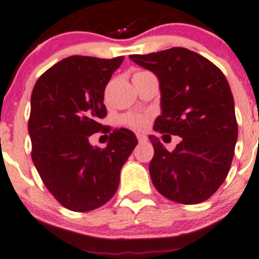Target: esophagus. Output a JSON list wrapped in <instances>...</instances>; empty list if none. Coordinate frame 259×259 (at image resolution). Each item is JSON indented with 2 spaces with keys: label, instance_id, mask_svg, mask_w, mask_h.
I'll return each instance as SVG.
<instances>
[{
  "label": "esophagus",
  "instance_id": "obj_1",
  "mask_svg": "<svg viewBox=\"0 0 259 259\" xmlns=\"http://www.w3.org/2000/svg\"><path fill=\"white\" fill-rule=\"evenodd\" d=\"M137 138L139 142H146L147 139H148V138H147V135H144V134H137Z\"/></svg>",
  "mask_w": 259,
  "mask_h": 259
}]
</instances>
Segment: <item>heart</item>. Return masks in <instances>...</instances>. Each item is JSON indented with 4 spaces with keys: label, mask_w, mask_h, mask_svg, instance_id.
Listing matches in <instances>:
<instances>
[{
    "label": "heart",
    "mask_w": 259,
    "mask_h": 259,
    "mask_svg": "<svg viewBox=\"0 0 259 259\" xmlns=\"http://www.w3.org/2000/svg\"><path fill=\"white\" fill-rule=\"evenodd\" d=\"M143 72L147 71H138L134 75L143 74ZM121 122L126 126L132 127V129L143 130L148 125V115H146V113H126L121 117Z\"/></svg>",
    "instance_id": "1"
}]
</instances>
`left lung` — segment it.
Here are the masks:
<instances>
[{
    "label": "left lung",
    "instance_id": "1",
    "mask_svg": "<svg viewBox=\"0 0 259 259\" xmlns=\"http://www.w3.org/2000/svg\"><path fill=\"white\" fill-rule=\"evenodd\" d=\"M129 57L159 80L162 113L153 129L181 137L172 152L158 138L149 137L154 148L149 163L154 188L181 204L204 202L228 176L238 139L228 79L216 65L188 48Z\"/></svg>",
    "mask_w": 259,
    "mask_h": 259
}]
</instances>
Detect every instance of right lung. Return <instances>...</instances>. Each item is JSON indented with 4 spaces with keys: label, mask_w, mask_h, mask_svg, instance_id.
Returning <instances> with one entry per match:
<instances>
[{
    "label": "right lung",
    "mask_w": 259,
    "mask_h": 259,
    "mask_svg": "<svg viewBox=\"0 0 259 259\" xmlns=\"http://www.w3.org/2000/svg\"><path fill=\"white\" fill-rule=\"evenodd\" d=\"M122 60L66 57L43 72L31 92V159L46 188L70 211L88 212L107 203L138 144L130 130L110 133L100 122L107 115L105 88ZM101 130L110 139L107 147L96 149L89 137Z\"/></svg>",
    "instance_id": "right-lung-1"
}]
</instances>
